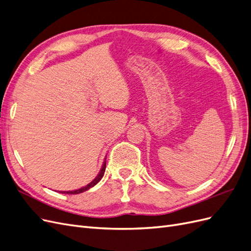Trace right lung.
I'll use <instances>...</instances> for the list:
<instances>
[{
  "label": "right lung",
  "mask_w": 251,
  "mask_h": 251,
  "mask_svg": "<svg viewBox=\"0 0 251 251\" xmlns=\"http://www.w3.org/2000/svg\"><path fill=\"white\" fill-rule=\"evenodd\" d=\"M105 168H106V159L104 160V163H103V165H102V168H101V170H100V172H99V174L97 175V177L96 178L91 182V183H88L87 185H85V187H83V188H81V189H78V190H75V191H68V192H60V193H62V194H80V193H82V192H85V191H87V190H90L91 188H93L94 185H96L97 183H98L101 179H102V177H103V175H104V172H105Z\"/></svg>",
  "instance_id": "right-lung-1"
}]
</instances>
